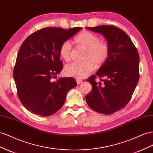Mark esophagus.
Here are the masks:
<instances>
[{
    "instance_id": "obj_1",
    "label": "esophagus",
    "mask_w": 153,
    "mask_h": 153,
    "mask_svg": "<svg viewBox=\"0 0 153 153\" xmlns=\"http://www.w3.org/2000/svg\"><path fill=\"white\" fill-rule=\"evenodd\" d=\"M76 83L78 84H80L81 82L83 81L82 80V79H81V78H76Z\"/></svg>"
}]
</instances>
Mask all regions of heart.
<instances>
[{"instance_id": "heart-1", "label": "heart", "mask_w": 153, "mask_h": 153, "mask_svg": "<svg viewBox=\"0 0 153 153\" xmlns=\"http://www.w3.org/2000/svg\"><path fill=\"white\" fill-rule=\"evenodd\" d=\"M76 43L85 49L84 55V61L74 62L65 68V73L67 75L82 78L92 72L95 64L101 65L107 60L109 55V46L107 43L100 41L99 37L89 31H85L78 35ZM73 50L72 44L69 40L62 44L60 48V55L65 61L71 59Z\"/></svg>"}]
</instances>
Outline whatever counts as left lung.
Here are the masks:
<instances>
[{
  "instance_id": "8db88e82",
  "label": "left lung",
  "mask_w": 153,
  "mask_h": 153,
  "mask_svg": "<svg viewBox=\"0 0 153 153\" xmlns=\"http://www.w3.org/2000/svg\"><path fill=\"white\" fill-rule=\"evenodd\" d=\"M86 29L104 35L109 51L96 75L87 80L93 88L85 100L96 112L111 114L124 108L137 87L140 76L138 52L130 37L117 27L103 25ZM96 76L102 82H97Z\"/></svg>"
}]
</instances>
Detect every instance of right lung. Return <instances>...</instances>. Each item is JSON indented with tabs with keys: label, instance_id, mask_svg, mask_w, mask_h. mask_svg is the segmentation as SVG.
Wrapping results in <instances>:
<instances>
[{
	"label": "right lung",
	"instance_id": "obj_1",
	"mask_svg": "<svg viewBox=\"0 0 153 153\" xmlns=\"http://www.w3.org/2000/svg\"><path fill=\"white\" fill-rule=\"evenodd\" d=\"M81 29L45 27L27 36L20 46L13 78L19 100L32 113L42 117L55 113L64 104L69 91L77 85L72 77L53 78L63 69L62 44Z\"/></svg>",
	"mask_w": 153,
	"mask_h": 153
}]
</instances>
